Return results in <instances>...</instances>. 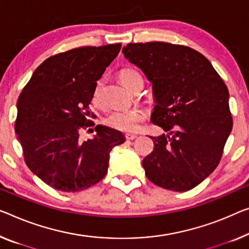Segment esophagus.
I'll use <instances>...</instances> for the list:
<instances>
[{
  "label": "esophagus",
  "instance_id": "esophagus-1",
  "mask_svg": "<svg viewBox=\"0 0 249 249\" xmlns=\"http://www.w3.org/2000/svg\"><path fill=\"white\" fill-rule=\"evenodd\" d=\"M136 137H137L136 134H126L125 135V139L127 141H133V140H135Z\"/></svg>",
  "mask_w": 249,
  "mask_h": 249
}]
</instances>
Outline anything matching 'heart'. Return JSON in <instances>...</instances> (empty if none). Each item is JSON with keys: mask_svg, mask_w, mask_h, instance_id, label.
<instances>
[{"mask_svg": "<svg viewBox=\"0 0 249 249\" xmlns=\"http://www.w3.org/2000/svg\"><path fill=\"white\" fill-rule=\"evenodd\" d=\"M120 79L126 87L132 89L137 81L143 80L141 73L133 68L122 69L120 73ZM103 86V80L99 79L96 81L91 94V102L95 105H99L101 103V90ZM145 118V113L141 108H127V109H117L110 113L105 118V124L109 127L117 131L133 133L139 129L140 123Z\"/></svg>", "mask_w": 249, "mask_h": 249, "instance_id": "obj_1", "label": "heart"}]
</instances>
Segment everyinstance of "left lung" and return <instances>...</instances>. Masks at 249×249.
Listing matches in <instances>:
<instances>
[{
  "instance_id": "left-lung-1",
  "label": "left lung",
  "mask_w": 249,
  "mask_h": 249,
  "mask_svg": "<svg viewBox=\"0 0 249 249\" xmlns=\"http://www.w3.org/2000/svg\"><path fill=\"white\" fill-rule=\"evenodd\" d=\"M123 53L152 83L151 121L169 132L150 136L154 148L142 161L147 179L168 190H190L220 162L232 128L228 88L205 55L189 47L128 43Z\"/></svg>"
}]
</instances>
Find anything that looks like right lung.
<instances>
[{"mask_svg":"<svg viewBox=\"0 0 249 249\" xmlns=\"http://www.w3.org/2000/svg\"><path fill=\"white\" fill-rule=\"evenodd\" d=\"M122 44L81 47L54 54L35 70L22 89L14 129L28 168L44 183L79 192L107 173L109 152L125 142L120 131L97 125L96 135L79 141L94 116L92 89ZM89 131V129H88Z\"/></svg>","mask_w":249,"mask_h":249,"instance_id":"1","label":"right lung"}]
</instances>
